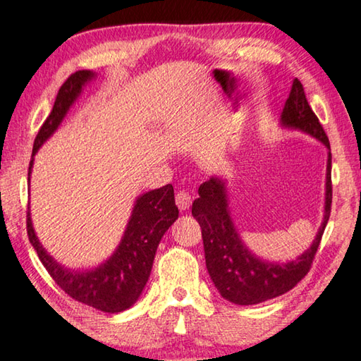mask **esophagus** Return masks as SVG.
<instances>
[{"instance_id": "esophagus-1", "label": "esophagus", "mask_w": 361, "mask_h": 361, "mask_svg": "<svg viewBox=\"0 0 361 361\" xmlns=\"http://www.w3.org/2000/svg\"><path fill=\"white\" fill-rule=\"evenodd\" d=\"M176 204L180 211H187L192 206V197L188 195V192L182 190L176 195Z\"/></svg>"}]
</instances>
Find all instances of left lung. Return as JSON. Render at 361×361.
<instances>
[{
  "label": "left lung",
  "mask_w": 361,
  "mask_h": 361,
  "mask_svg": "<svg viewBox=\"0 0 361 361\" xmlns=\"http://www.w3.org/2000/svg\"><path fill=\"white\" fill-rule=\"evenodd\" d=\"M280 126L300 131L326 147L323 221L312 245L296 259L286 262L269 261L252 252L241 240L230 211L228 182L211 176L198 188L200 197L192 204V216L202 227L206 269L221 296L236 305H254L288 293L304 279L326 227L333 188H331V147L328 135L305 99L304 87L296 78L280 115Z\"/></svg>",
  "instance_id": "8db88e82"
}]
</instances>
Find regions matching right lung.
Masks as SVG:
<instances>
[{"label":"right lung","instance_id":"obj_1","mask_svg":"<svg viewBox=\"0 0 361 361\" xmlns=\"http://www.w3.org/2000/svg\"><path fill=\"white\" fill-rule=\"evenodd\" d=\"M96 76L91 70H80L59 90L51 115L46 118L35 139L32 161L28 166V184L35 155L62 125L63 118L81 96L85 86L96 80ZM177 217L179 209L176 206L174 188L171 184L139 195L115 251L96 267L81 270L65 267L46 251L33 228L30 208L27 214V232L41 264L70 298L107 314H118L137 302L149 281L159 241Z\"/></svg>","mask_w":361,"mask_h":361}]
</instances>
